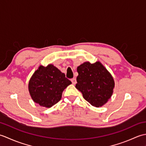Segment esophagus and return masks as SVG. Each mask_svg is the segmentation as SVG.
Segmentation results:
<instances>
[{
	"mask_svg": "<svg viewBox=\"0 0 146 146\" xmlns=\"http://www.w3.org/2000/svg\"><path fill=\"white\" fill-rule=\"evenodd\" d=\"M71 82H72V83H73V85H75L76 83V80L75 78H73L71 79Z\"/></svg>",
	"mask_w": 146,
	"mask_h": 146,
	"instance_id": "esophagus-1",
	"label": "esophagus"
}]
</instances>
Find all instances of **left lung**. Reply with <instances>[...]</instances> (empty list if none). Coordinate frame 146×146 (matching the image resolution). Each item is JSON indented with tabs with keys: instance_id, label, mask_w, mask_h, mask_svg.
<instances>
[{
	"instance_id": "left-lung-1",
	"label": "left lung",
	"mask_w": 146,
	"mask_h": 146,
	"mask_svg": "<svg viewBox=\"0 0 146 146\" xmlns=\"http://www.w3.org/2000/svg\"><path fill=\"white\" fill-rule=\"evenodd\" d=\"M78 76L75 87L83 97L96 107L103 106L113 94L115 82L112 76L100 62H85L77 68Z\"/></svg>"
}]
</instances>
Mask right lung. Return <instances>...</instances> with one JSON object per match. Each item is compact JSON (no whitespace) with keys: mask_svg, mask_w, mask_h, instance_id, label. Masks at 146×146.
<instances>
[{"mask_svg":"<svg viewBox=\"0 0 146 146\" xmlns=\"http://www.w3.org/2000/svg\"><path fill=\"white\" fill-rule=\"evenodd\" d=\"M70 80L53 64L39 66L29 82V92L35 103L50 108L61 100L62 93Z\"/></svg>","mask_w":146,"mask_h":146,"instance_id":"obj_1","label":"right lung"}]
</instances>
